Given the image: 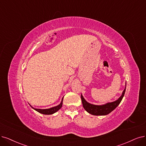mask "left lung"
Wrapping results in <instances>:
<instances>
[{
    "label": "left lung",
    "instance_id": "obj_1",
    "mask_svg": "<svg viewBox=\"0 0 146 146\" xmlns=\"http://www.w3.org/2000/svg\"><path fill=\"white\" fill-rule=\"evenodd\" d=\"M126 87V82L125 90H123L121 96L117 100L112 102H108V103H106L105 104L101 105H93L88 103V102L86 101V100L84 99L83 96L81 94V100L84 108L86 111L88 112L89 114L94 115H106L107 114H108L113 110H115L118 106V105L120 104L122 99L123 98L124 95H125Z\"/></svg>",
    "mask_w": 146,
    "mask_h": 146
}]
</instances>
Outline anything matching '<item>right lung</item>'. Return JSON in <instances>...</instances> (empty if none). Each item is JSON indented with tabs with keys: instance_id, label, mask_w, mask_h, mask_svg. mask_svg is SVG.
Masks as SVG:
<instances>
[{
	"instance_id": "1",
	"label": "right lung",
	"mask_w": 146,
	"mask_h": 146,
	"mask_svg": "<svg viewBox=\"0 0 146 146\" xmlns=\"http://www.w3.org/2000/svg\"><path fill=\"white\" fill-rule=\"evenodd\" d=\"M63 98L61 100V103L59 105H58V106H55V107H53V108H49V109H36V108H34L32 107L31 105V106L33 108L34 110H35L36 111L40 113H41V114H45V115H50V114H54V113H55L56 112H57L58 110H60L61 108V107L62 106V101H63Z\"/></svg>"
}]
</instances>
